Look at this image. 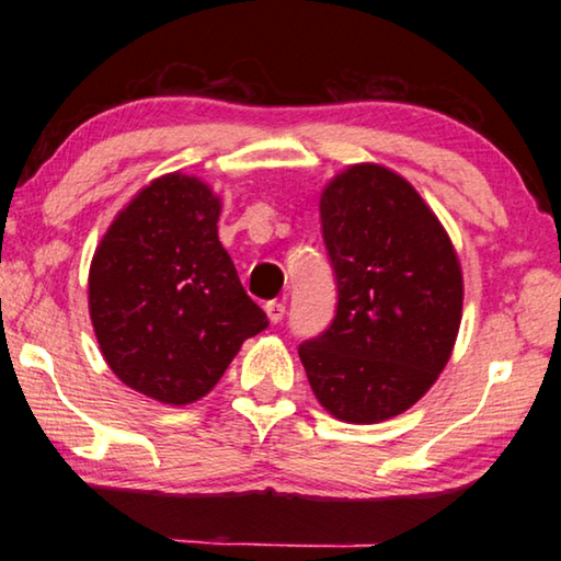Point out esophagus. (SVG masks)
<instances>
[{"label":"esophagus","mask_w":561,"mask_h":561,"mask_svg":"<svg viewBox=\"0 0 561 561\" xmlns=\"http://www.w3.org/2000/svg\"><path fill=\"white\" fill-rule=\"evenodd\" d=\"M264 311H267V317L272 324H279V321L284 319V311H287V307H284L282 301H267V307H264Z\"/></svg>","instance_id":"esophagus-1"}]
</instances>
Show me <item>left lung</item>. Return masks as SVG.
<instances>
[{
  "label": "left lung",
  "instance_id": "left-lung-1",
  "mask_svg": "<svg viewBox=\"0 0 561 561\" xmlns=\"http://www.w3.org/2000/svg\"><path fill=\"white\" fill-rule=\"evenodd\" d=\"M321 237L336 311L299 358L339 421L378 423L411 408L445 368L462 314L455 250L411 183L354 165L327 185Z\"/></svg>",
  "mask_w": 561,
  "mask_h": 561
}]
</instances>
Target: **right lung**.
I'll return each instance as SVG.
<instances>
[{"mask_svg":"<svg viewBox=\"0 0 561 561\" xmlns=\"http://www.w3.org/2000/svg\"><path fill=\"white\" fill-rule=\"evenodd\" d=\"M220 201L165 175L133 197L91 262L89 309L106 364L160 403L213 391L242 341L270 327L217 237Z\"/></svg>","mask_w":561,"mask_h":561,"instance_id":"add662e5","label":"right lung"}]
</instances>
